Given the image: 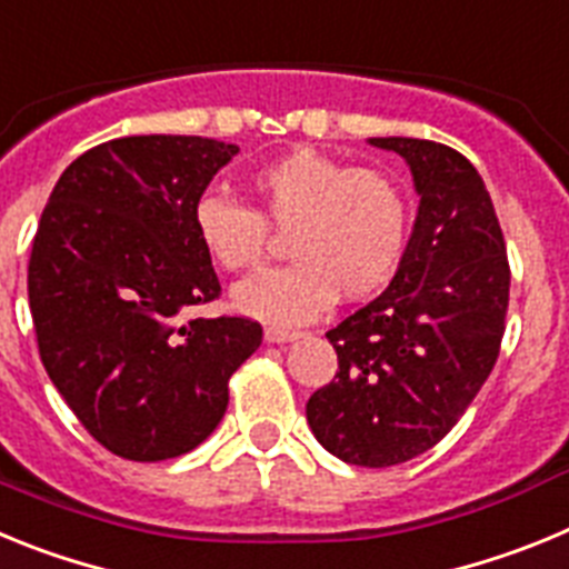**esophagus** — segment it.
<instances>
[{"label": "esophagus", "instance_id": "esophagus-1", "mask_svg": "<svg viewBox=\"0 0 569 569\" xmlns=\"http://www.w3.org/2000/svg\"><path fill=\"white\" fill-rule=\"evenodd\" d=\"M299 330H284V328H264V339L273 341V345H284V341L299 339Z\"/></svg>", "mask_w": 569, "mask_h": 569}]
</instances>
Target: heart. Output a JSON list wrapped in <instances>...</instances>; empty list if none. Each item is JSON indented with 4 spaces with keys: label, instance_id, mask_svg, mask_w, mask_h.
<instances>
[{
    "label": "heart",
    "instance_id": "obj_1",
    "mask_svg": "<svg viewBox=\"0 0 569 569\" xmlns=\"http://www.w3.org/2000/svg\"><path fill=\"white\" fill-rule=\"evenodd\" d=\"M256 210L224 193H204L193 228L204 253L224 270H250L268 253V224L288 230L284 268L250 276L233 290L244 316L301 325L330 301L373 296L399 268L410 233V208L381 170L350 168L301 148L250 176Z\"/></svg>",
    "mask_w": 569,
    "mask_h": 569
}]
</instances>
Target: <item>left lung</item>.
Wrapping results in <instances>:
<instances>
[{"mask_svg": "<svg viewBox=\"0 0 569 569\" xmlns=\"http://www.w3.org/2000/svg\"><path fill=\"white\" fill-rule=\"evenodd\" d=\"M410 164L419 216L385 293L328 330L333 381L308 425L347 465L390 467L439 445L490 376L505 336L510 264L479 170L459 150L387 136Z\"/></svg>", "mask_w": 569, "mask_h": 569, "instance_id": "left-lung-1", "label": "left lung"}]
</instances>
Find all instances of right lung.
<instances>
[{
    "instance_id": "add662e5",
    "label": "right lung",
    "mask_w": 569,
    "mask_h": 569,
    "mask_svg": "<svg viewBox=\"0 0 569 569\" xmlns=\"http://www.w3.org/2000/svg\"><path fill=\"white\" fill-rule=\"evenodd\" d=\"M236 144L124 136L59 176L28 261V299L50 381L104 450L164 461L202 445L228 381L261 345L244 316L184 319L219 299L193 208Z\"/></svg>"
}]
</instances>
